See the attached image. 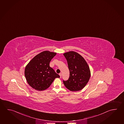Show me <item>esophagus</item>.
Listing matches in <instances>:
<instances>
[{
  "label": "esophagus",
  "instance_id": "1",
  "mask_svg": "<svg viewBox=\"0 0 124 124\" xmlns=\"http://www.w3.org/2000/svg\"><path fill=\"white\" fill-rule=\"evenodd\" d=\"M59 75H60V77H61V76H62V74L61 73H60L59 74Z\"/></svg>",
  "mask_w": 124,
  "mask_h": 124
}]
</instances>
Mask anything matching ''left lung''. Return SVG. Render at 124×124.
I'll list each match as a JSON object with an SVG mask.
<instances>
[{
    "label": "left lung",
    "instance_id": "left-lung-1",
    "mask_svg": "<svg viewBox=\"0 0 124 124\" xmlns=\"http://www.w3.org/2000/svg\"><path fill=\"white\" fill-rule=\"evenodd\" d=\"M67 61L70 76L68 80H63L66 88L71 91L84 88L91 77V71L87 63L78 53L70 51L63 54Z\"/></svg>",
    "mask_w": 124,
    "mask_h": 124
}]
</instances>
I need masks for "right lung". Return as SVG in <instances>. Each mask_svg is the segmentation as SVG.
<instances>
[{
    "label": "right lung",
    "mask_w": 124,
    "mask_h": 124,
    "mask_svg": "<svg viewBox=\"0 0 124 124\" xmlns=\"http://www.w3.org/2000/svg\"><path fill=\"white\" fill-rule=\"evenodd\" d=\"M56 53L45 51L34 56L25 67V76L32 88L41 91L48 88L55 78H60L49 66L51 60Z\"/></svg>",
    "instance_id": "right-lung-1"
}]
</instances>
